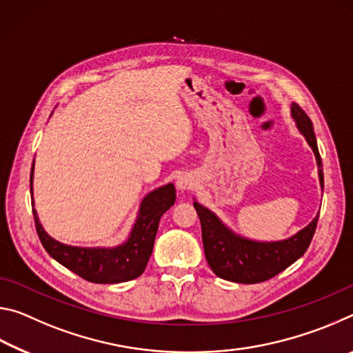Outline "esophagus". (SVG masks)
Instances as JSON below:
<instances>
[{"instance_id": "obj_1", "label": "esophagus", "mask_w": 353, "mask_h": 353, "mask_svg": "<svg viewBox=\"0 0 353 353\" xmlns=\"http://www.w3.org/2000/svg\"><path fill=\"white\" fill-rule=\"evenodd\" d=\"M194 183H196L194 177L191 176L190 172H183V174H181V176L177 177V182H176L177 188H179V190H182V191L193 188V187H194Z\"/></svg>"}]
</instances>
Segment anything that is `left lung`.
Instances as JSON below:
<instances>
[{
	"label": "left lung",
	"mask_w": 353,
	"mask_h": 353,
	"mask_svg": "<svg viewBox=\"0 0 353 353\" xmlns=\"http://www.w3.org/2000/svg\"><path fill=\"white\" fill-rule=\"evenodd\" d=\"M291 117L294 118L299 132L305 137L307 143L313 149L316 162H318L319 182L324 188L322 160L312 119L296 103L291 105ZM193 205L201 219L202 244H204L205 259L212 271L218 277L236 283L265 282L301 259L313 240L319 218L318 214L305 229L286 240L261 243L235 235L208 208L202 207L198 202H193Z\"/></svg>",
	"instance_id": "obj_1"
}]
</instances>
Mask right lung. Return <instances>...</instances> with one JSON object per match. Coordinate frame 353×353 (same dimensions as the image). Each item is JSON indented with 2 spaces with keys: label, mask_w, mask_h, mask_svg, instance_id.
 <instances>
[{
  "label": "right lung",
  "mask_w": 353,
  "mask_h": 353,
  "mask_svg": "<svg viewBox=\"0 0 353 353\" xmlns=\"http://www.w3.org/2000/svg\"><path fill=\"white\" fill-rule=\"evenodd\" d=\"M31 168V198H32ZM176 202L174 185L168 183L149 193L141 201L139 216L130 230L126 243L117 248H76L56 241L43 230L39 223L37 212L32 208L35 230L41 244L52 259L68 268L77 276L92 283H119L140 277L152 254L154 240L157 235L159 221L162 214ZM34 205V199H32Z\"/></svg>",
  "instance_id": "obj_1"
}]
</instances>
